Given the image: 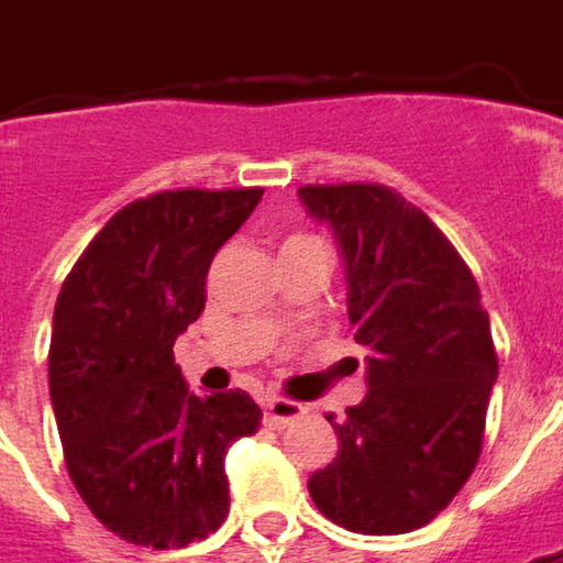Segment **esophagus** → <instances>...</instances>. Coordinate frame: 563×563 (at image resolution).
I'll return each instance as SVG.
<instances>
[{"label": "esophagus", "mask_w": 563, "mask_h": 563, "mask_svg": "<svg viewBox=\"0 0 563 563\" xmlns=\"http://www.w3.org/2000/svg\"><path fill=\"white\" fill-rule=\"evenodd\" d=\"M307 412L300 402H290V399H282V396H266L263 399V415L273 428H288L290 421H297L300 415Z\"/></svg>", "instance_id": "34e87169"}]
</instances>
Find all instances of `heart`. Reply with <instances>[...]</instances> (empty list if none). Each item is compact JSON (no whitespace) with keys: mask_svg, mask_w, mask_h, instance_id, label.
Listing matches in <instances>:
<instances>
[{"mask_svg":"<svg viewBox=\"0 0 563 563\" xmlns=\"http://www.w3.org/2000/svg\"><path fill=\"white\" fill-rule=\"evenodd\" d=\"M288 241H316V238H303V235H297V238H288Z\"/></svg>","mask_w":563,"mask_h":563,"instance_id":"obj_1","label":"heart"}]
</instances>
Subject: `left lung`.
Wrapping results in <instances>:
<instances>
[{"instance_id": "left-lung-1", "label": "left lung", "mask_w": 563, "mask_h": 563, "mask_svg": "<svg viewBox=\"0 0 563 563\" xmlns=\"http://www.w3.org/2000/svg\"><path fill=\"white\" fill-rule=\"evenodd\" d=\"M307 213L338 241L346 312L368 350L338 459L309 477L316 508L365 537L412 533L465 486L499 378L481 288L418 207L384 185H307Z\"/></svg>"}]
</instances>
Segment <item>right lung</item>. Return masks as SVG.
Wrapping results in <instances>:
<instances>
[{"instance_id":"add662e5","label":"right lung","mask_w":563,"mask_h":563,"mask_svg":"<svg viewBox=\"0 0 563 563\" xmlns=\"http://www.w3.org/2000/svg\"><path fill=\"white\" fill-rule=\"evenodd\" d=\"M260 198L183 188L132 201L64 278L48 346L64 462L89 511L132 545L183 549L229 515L225 452L263 412L244 390L191 394L173 343Z\"/></svg>"}]
</instances>
